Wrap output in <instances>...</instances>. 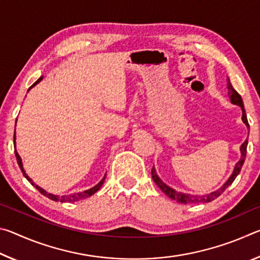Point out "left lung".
<instances>
[{
    "label": "left lung",
    "instance_id": "obj_1",
    "mask_svg": "<svg viewBox=\"0 0 260 260\" xmlns=\"http://www.w3.org/2000/svg\"><path fill=\"white\" fill-rule=\"evenodd\" d=\"M227 88H228V96H230L231 102L233 104H236V105H239V107H241V109H242V120H243V122L246 125V127L249 128V122H248V119H246V113H245V110H244L243 101H242L241 95L237 93L234 88H233L230 79H228V81H227ZM246 146H248V139H246L244 142L242 143V146H241V159L236 162V165L234 167V171H233L232 175L230 178H228L227 181L223 183V186L220 187L219 189H217L215 191L206 193V195H202V196L201 195H190V193H183V192L174 190V189L169 187L167 184H165L164 182L161 181L160 178L158 177L157 173H156L155 167H152V170H151L152 179H153V181H155L157 186L161 189L162 192H165L171 200L177 201L178 203H181V204L209 203V202H212L213 200H215L217 197L221 195V193L225 191L228 187L231 186L233 181H234L237 175H239V173L241 172V169H242V166H243V162H244L245 156H246Z\"/></svg>",
    "mask_w": 260,
    "mask_h": 260
}]
</instances>
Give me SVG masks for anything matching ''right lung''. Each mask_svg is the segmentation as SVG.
I'll use <instances>...</instances> for the list:
<instances>
[{"instance_id":"1","label":"right lung","mask_w":260,"mask_h":260,"mask_svg":"<svg viewBox=\"0 0 260 260\" xmlns=\"http://www.w3.org/2000/svg\"><path fill=\"white\" fill-rule=\"evenodd\" d=\"M42 80V77H40L38 79L37 81H35L32 86L29 87V89L32 87H34L35 85H37V83H39ZM14 143H15V155H16V158H17V162H18V165H19V167H20V170H21V172H23V174H24V177L28 180V182L32 184V186H34L35 188L38 189L39 191H40L43 196H46V197H48V199H50L51 201H56V202H61V203H65V202H78V201H80V200H85V199H87V197H89V196H91L93 195V193H95L96 191L99 190V189L102 187V184H103V182H104V179H105V175H104V178L101 180V181L96 184L95 187H93V188H90V189H88V190H85V191H81V192H76V193H71V195H63V196H58V195H54V193H50V192H48V191H46L45 189H42L41 187H39L38 184H35L34 182H33V180L30 179L27 174H26V172L24 171V167H23V161H21V158H20V156L18 155V152H17V150H16V133H15V135H14Z\"/></svg>"}]
</instances>
